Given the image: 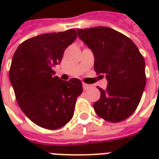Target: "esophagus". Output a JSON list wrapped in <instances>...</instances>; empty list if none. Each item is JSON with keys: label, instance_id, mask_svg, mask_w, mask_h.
Wrapping results in <instances>:
<instances>
[{"label": "esophagus", "instance_id": "34e87169", "mask_svg": "<svg viewBox=\"0 0 159 159\" xmlns=\"http://www.w3.org/2000/svg\"><path fill=\"white\" fill-rule=\"evenodd\" d=\"M83 88L84 90H87L89 89L90 85H89V84H86V83H83Z\"/></svg>", "mask_w": 159, "mask_h": 159}]
</instances>
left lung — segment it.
Segmentation results:
<instances>
[{
    "label": "left lung",
    "mask_w": 159,
    "mask_h": 159,
    "mask_svg": "<svg viewBox=\"0 0 159 159\" xmlns=\"http://www.w3.org/2000/svg\"><path fill=\"white\" fill-rule=\"evenodd\" d=\"M77 35L93 52L95 71L107 80L106 89L98 88L95 112L111 123L126 119L138 107L146 86L143 56L129 37L111 28L78 29Z\"/></svg>",
    "instance_id": "obj_1"
}]
</instances>
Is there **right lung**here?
<instances>
[{
  "mask_svg": "<svg viewBox=\"0 0 159 159\" xmlns=\"http://www.w3.org/2000/svg\"><path fill=\"white\" fill-rule=\"evenodd\" d=\"M76 38L75 30L42 34L22 42L9 71L16 100L26 117L47 129H57L71 119L76 98L83 92L77 78L63 81L53 67Z\"/></svg>",
  "mask_w": 159,
  "mask_h": 159,
  "instance_id": "1",
  "label": "right lung"
}]
</instances>
